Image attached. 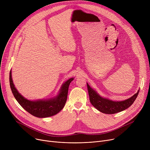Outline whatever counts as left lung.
<instances>
[{
	"label": "left lung",
	"instance_id": "1",
	"mask_svg": "<svg viewBox=\"0 0 150 150\" xmlns=\"http://www.w3.org/2000/svg\"><path fill=\"white\" fill-rule=\"evenodd\" d=\"M87 87L91 104L99 111L107 114H112L124 111L131 106L136 99L139 90L131 97L123 101H113L100 96L87 83Z\"/></svg>",
	"mask_w": 150,
	"mask_h": 150
}]
</instances>
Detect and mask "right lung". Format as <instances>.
Instances as JSON below:
<instances>
[{"label": "right lung", "mask_w": 150, "mask_h": 150, "mask_svg": "<svg viewBox=\"0 0 150 150\" xmlns=\"http://www.w3.org/2000/svg\"><path fill=\"white\" fill-rule=\"evenodd\" d=\"M73 80L74 78H70L63 83L58 95L53 98L30 100L22 96L15 88L12 79L11 70L10 72V88L14 98L25 111L39 118L51 117L61 111L66 103L69 84Z\"/></svg>", "instance_id": "obj_1"}]
</instances>
